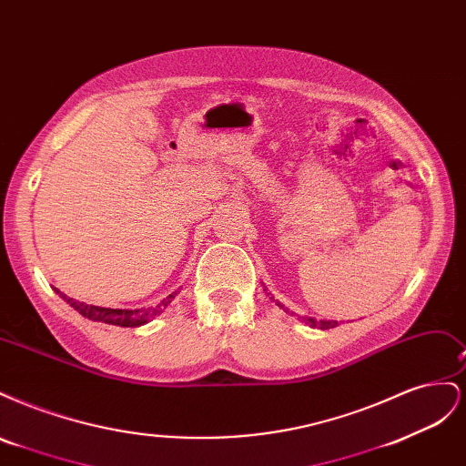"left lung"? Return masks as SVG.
<instances>
[{"label":"left lung","instance_id":"left-lung-1","mask_svg":"<svg viewBox=\"0 0 466 466\" xmlns=\"http://www.w3.org/2000/svg\"><path fill=\"white\" fill-rule=\"evenodd\" d=\"M266 291V289H264ZM270 295V293H268ZM274 299V298H272ZM276 305H279V301H276ZM281 309H284V305H279ZM288 311V309H286ZM305 320H307V324H311V327L315 329H320V330H329V329H334V327H338V320H317V319H313V317H303Z\"/></svg>","mask_w":466,"mask_h":466}]
</instances>
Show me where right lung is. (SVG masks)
<instances>
[{
  "label": "right lung",
  "instance_id": "right-lung-1",
  "mask_svg": "<svg viewBox=\"0 0 466 466\" xmlns=\"http://www.w3.org/2000/svg\"><path fill=\"white\" fill-rule=\"evenodd\" d=\"M54 291L60 295V298L69 305L74 307L79 315H83L89 320L95 322H106V324H116V327H142V324L149 322L151 319H155V315H161L165 309L171 305V301L175 299V295L178 291H173L171 295L155 307H142V309H110V307H98V305H87L83 301H77L74 298H67L66 293H62L58 288H54Z\"/></svg>",
  "mask_w": 466,
  "mask_h": 466
}]
</instances>
